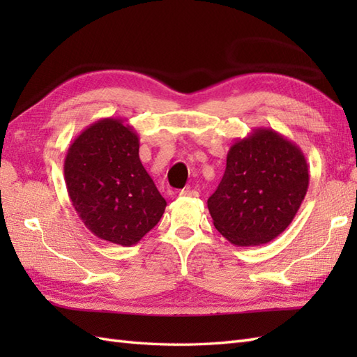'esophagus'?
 Masks as SVG:
<instances>
[{
	"label": "esophagus",
	"instance_id": "esophagus-1",
	"mask_svg": "<svg viewBox=\"0 0 357 357\" xmlns=\"http://www.w3.org/2000/svg\"><path fill=\"white\" fill-rule=\"evenodd\" d=\"M179 196H183V198H198L199 193L193 188H184V190L179 192Z\"/></svg>",
	"mask_w": 357,
	"mask_h": 357
}]
</instances>
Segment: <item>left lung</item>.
I'll list each match as a JSON object with an SVG mask.
<instances>
[{"instance_id":"8db88e82","label":"left lung","mask_w":357,"mask_h":357,"mask_svg":"<svg viewBox=\"0 0 357 357\" xmlns=\"http://www.w3.org/2000/svg\"><path fill=\"white\" fill-rule=\"evenodd\" d=\"M310 173L302 150L273 128L234 141L216 192L207 201L216 230L233 245H262L298 213Z\"/></svg>"}]
</instances>
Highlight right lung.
<instances>
[{
	"label": "right lung",
	"mask_w": 357,
	"mask_h": 357,
	"mask_svg": "<svg viewBox=\"0 0 357 357\" xmlns=\"http://www.w3.org/2000/svg\"><path fill=\"white\" fill-rule=\"evenodd\" d=\"M64 179L87 229L123 247L146 236L167 206L141 164L138 133L121 118H102L75 138L64 159Z\"/></svg>",
	"instance_id": "1"
}]
</instances>
